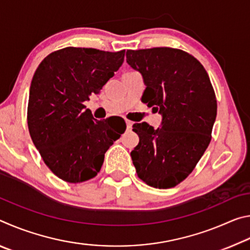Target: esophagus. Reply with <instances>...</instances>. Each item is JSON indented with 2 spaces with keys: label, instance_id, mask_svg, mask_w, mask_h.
<instances>
[{
  "label": "esophagus",
  "instance_id": "esophagus-1",
  "mask_svg": "<svg viewBox=\"0 0 250 250\" xmlns=\"http://www.w3.org/2000/svg\"><path fill=\"white\" fill-rule=\"evenodd\" d=\"M125 124H126V129H128V130H130L131 128H132V125H133V122H132V121L126 120V121H125Z\"/></svg>",
  "mask_w": 250,
  "mask_h": 250
}]
</instances>
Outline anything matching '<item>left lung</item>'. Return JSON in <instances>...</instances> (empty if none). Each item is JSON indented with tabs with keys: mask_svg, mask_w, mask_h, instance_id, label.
<instances>
[{
	"mask_svg": "<svg viewBox=\"0 0 250 250\" xmlns=\"http://www.w3.org/2000/svg\"><path fill=\"white\" fill-rule=\"evenodd\" d=\"M126 62L146 86L142 101L162 115L161 128L134 124L140 141L131 152L137 174L155 188H174L191 174L211 139L217 101L208 75L184 50H126Z\"/></svg>",
	"mask_w": 250,
	"mask_h": 250,
	"instance_id": "obj_1",
	"label": "left lung"
}]
</instances>
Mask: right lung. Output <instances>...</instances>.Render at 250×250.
Segmentation results:
<instances>
[{"mask_svg":"<svg viewBox=\"0 0 250 250\" xmlns=\"http://www.w3.org/2000/svg\"><path fill=\"white\" fill-rule=\"evenodd\" d=\"M125 50L66 47L46 56L33 76L27 125L34 146L55 175L69 183L95 177L125 122L96 120L83 103L122 65Z\"/></svg>","mask_w":250,"mask_h":250,"instance_id":"obj_1","label":"right lung"}]
</instances>
